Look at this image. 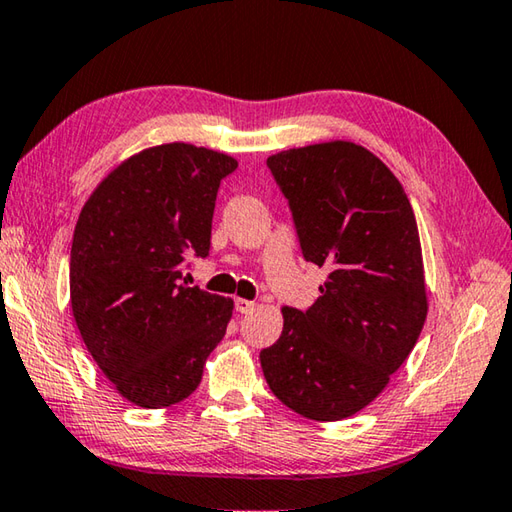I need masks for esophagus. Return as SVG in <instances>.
<instances>
[{
    "label": "esophagus",
    "mask_w": 512,
    "mask_h": 512,
    "mask_svg": "<svg viewBox=\"0 0 512 512\" xmlns=\"http://www.w3.org/2000/svg\"><path fill=\"white\" fill-rule=\"evenodd\" d=\"M235 309H237V313H250V311L255 309V302L244 300V297H237V300H235Z\"/></svg>",
    "instance_id": "esophagus-1"
}]
</instances>
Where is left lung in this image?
Here are the masks:
<instances>
[{
  "mask_svg": "<svg viewBox=\"0 0 512 512\" xmlns=\"http://www.w3.org/2000/svg\"><path fill=\"white\" fill-rule=\"evenodd\" d=\"M306 262L329 271L309 309L259 360L271 392L313 421H340L383 392L421 336L427 297L410 199L389 167L347 141L266 161Z\"/></svg>",
  "mask_w": 512,
  "mask_h": 512,
  "instance_id": "1",
  "label": "left lung"
}]
</instances>
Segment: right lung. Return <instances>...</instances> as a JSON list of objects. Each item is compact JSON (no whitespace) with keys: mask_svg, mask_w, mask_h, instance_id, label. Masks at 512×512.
Returning a JSON list of instances; mask_svg holds the SVG:
<instances>
[{"mask_svg":"<svg viewBox=\"0 0 512 512\" xmlns=\"http://www.w3.org/2000/svg\"><path fill=\"white\" fill-rule=\"evenodd\" d=\"M226 154L167 143L118 165L73 232L71 309L91 356L127 401L159 410L199 387L226 336L232 300L188 286L192 257L210 255Z\"/></svg>","mask_w":512,"mask_h":512,"instance_id":"1","label":"right lung"}]
</instances>
